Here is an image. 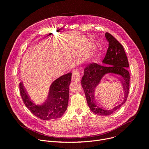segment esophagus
<instances>
[{
  "label": "esophagus",
  "mask_w": 149,
  "mask_h": 149,
  "mask_svg": "<svg viewBox=\"0 0 149 149\" xmlns=\"http://www.w3.org/2000/svg\"><path fill=\"white\" fill-rule=\"evenodd\" d=\"M72 80L74 81L78 82L80 81L81 78V74L79 72L78 70H74L72 71Z\"/></svg>",
  "instance_id": "34e87169"
}]
</instances>
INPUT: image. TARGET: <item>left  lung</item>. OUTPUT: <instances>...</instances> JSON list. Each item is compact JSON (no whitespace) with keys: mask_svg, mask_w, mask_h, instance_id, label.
I'll use <instances>...</instances> for the list:
<instances>
[{"mask_svg":"<svg viewBox=\"0 0 149 149\" xmlns=\"http://www.w3.org/2000/svg\"><path fill=\"white\" fill-rule=\"evenodd\" d=\"M105 36L109 44L102 62L107 66L100 65L96 63H88L84 68L81 82L90 110L98 115L109 116L120 109L125 102L129 93L130 73L127 69L129 67V63L123 46L110 33L106 32ZM110 72L121 77L125 95L121 104L111 110L107 111L96 104L94 100L93 93L103 75Z\"/></svg>","mask_w":149,"mask_h":149,"instance_id":"obj_1","label":"left lung"}]
</instances>
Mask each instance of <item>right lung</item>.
Returning <instances> with one entry per match:
<instances>
[{
    "instance_id": "obj_1",
    "label": "right lung",
    "mask_w": 149,
    "mask_h": 149,
    "mask_svg": "<svg viewBox=\"0 0 149 149\" xmlns=\"http://www.w3.org/2000/svg\"><path fill=\"white\" fill-rule=\"evenodd\" d=\"M72 73L63 75L55 80L50 87L47 101L41 105L31 101L22 82L19 83L20 94L26 107L36 117L44 120L60 118L67 110L69 98V86Z\"/></svg>"
}]
</instances>
